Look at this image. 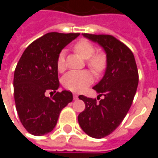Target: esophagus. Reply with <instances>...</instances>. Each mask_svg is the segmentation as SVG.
<instances>
[{
	"mask_svg": "<svg viewBox=\"0 0 158 158\" xmlns=\"http://www.w3.org/2000/svg\"><path fill=\"white\" fill-rule=\"evenodd\" d=\"M73 99L74 100L78 99V95H77V94H73Z\"/></svg>",
	"mask_w": 158,
	"mask_h": 158,
	"instance_id": "34e87169",
	"label": "esophagus"
}]
</instances>
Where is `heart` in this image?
<instances>
[{
  "instance_id": "obj_1",
  "label": "heart",
  "mask_w": 158,
  "mask_h": 158,
  "mask_svg": "<svg viewBox=\"0 0 158 158\" xmlns=\"http://www.w3.org/2000/svg\"><path fill=\"white\" fill-rule=\"evenodd\" d=\"M76 53L86 60V64L97 75L102 74L107 67V57L105 52H96L95 45L87 40L82 39L77 41L73 46ZM56 69L63 72L66 69L65 52H59L56 58ZM92 73L88 70L71 71L63 76L62 85L66 89L74 92L82 91L93 82Z\"/></svg>"
}]
</instances>
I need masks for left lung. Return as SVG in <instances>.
Masks as SVG:
<instances>
[{
    "instance_id": "left-lung-1",
    "label": "left lung",
    "mask_w": 158,
    "mask_h": 158,
    "mask_svg": "<svg viewBox=\"0 0 158 158\" xmlns=\"http://www.w3.org/2000/svg\"><path fill=\"white\" fill-rule=\"evenodd\" d=\"M97 42L106 53L107 67L102 79L93 89L103 99L80 95L85 109L78 116L81 129L90 137L102 139L109 135L122 123L132 105L136 93L139 73L131 50L110 35L82 34Z\"/></svg>"
}]
</instances>
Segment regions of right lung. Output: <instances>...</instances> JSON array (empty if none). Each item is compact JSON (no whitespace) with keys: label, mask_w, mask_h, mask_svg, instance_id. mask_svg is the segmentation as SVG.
Returning a JSON list of instances; mask_svg holds the SVG:
<instances>
[{"label":"right lung","mask_w":158,"mask_h":158,"mask_svg":"<svg viewBox=\"0 0 158 158\" xmlns=\"http://www.w3.org/2000/svg\"><path fill=\"white\" fill-rule=\"evenodd\" d=\"M79 35V33H47L33 41L19 59L14 71V100L19 119L31 135H44L52 131L62 108L73 101L72 92L56 91V58ZM49 92L53 96L46 97Z\"/></svg>","instance_id":"obj_1"}]
</instances>
